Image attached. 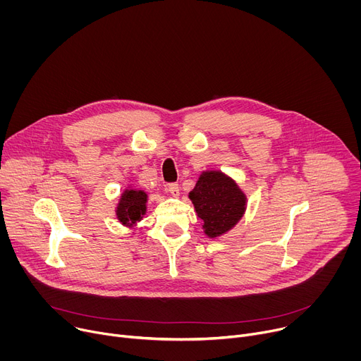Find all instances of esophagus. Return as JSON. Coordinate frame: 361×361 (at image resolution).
<instances>
[{"label": "esophagus", "mask_w": 361, "mask_h": 361, "mask_svg": "<svg viewBox=\"0 0 361 361\" xmlns=\"http://www.w3.org/2000/svg\"><path fill=\"white\" fill-rule=\"evenodd\" d=\"M169 191H170V194L171 195H174V197H177V195H180V187H178V184L177 183H171V184H169Z\"/></svg>", "instance_id": "1"}]
</instances>
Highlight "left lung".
Instances as JSON below:
<instances>
[{"label": "left lung", "instance_id": "obj_1", "mask_svg": "<svg viewBox=\"0 0 361 361\" xmlns=\"http://www.w3.org/2000/svg\"><path fill=\"white\" fill-rule=\"evenodd\" d=\"M204 234L216 238L228 233L244 216L247 197L238 184L219 170L202 171L188 194Z\"/></svg>", "mask_w": 361, "mask_h": 361}]
</instances>
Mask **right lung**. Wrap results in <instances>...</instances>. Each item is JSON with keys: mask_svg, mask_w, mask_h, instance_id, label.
<instances>
[{"mask_svg": "<svg viewBox=\"0 0 361 361\" xmlns=\"http://www.w3.org/2000/svg\"><path fill=\"white\" fill-rule=\"evenodd\" d=\"M147 200L148 195L144 190L138 188H131L127 187L118 200L117 209H116V216L117 220L126 226V227H135L138 221L142 220L147 212Z\"/></svg>", "mask_w": 361, "mask_h": 361, "instance_id": "right-lung-1", "label": "right lung"}]
</instances>
